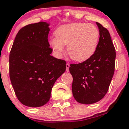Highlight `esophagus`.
I'll return each mask as SVG.
<instances>
[{"label":"esophagus","instance_id":"esophagus-1","mask_svg":"<svg viewBox=\"0 0 129 129\" xmlns=\"http://www.w3.org/2000/svg\"><path fill=\"white\" fill-rule=\"evenodd\" d=\"M70 65L69 63H66V71H67V72H68L69 71V68H70Z\"/></svg>","mask_w":129,"mask_h":129}]
</instances>
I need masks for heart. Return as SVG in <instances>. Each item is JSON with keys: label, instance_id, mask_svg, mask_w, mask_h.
I'll list each match as a JSON object with an SVG mask.
<instances>
[{"label": "heart", "instance_id": "1", "mask_svg": "<svg viewBox=\"0 0 129 129\" xmlns=\"http://www.w3.org/2000/svg\"><path fill=\"white\" fill-rule=\"evenodd\" d=\"M52 46L57 53L67 52L73 60L83 62L91 58L95 53L99 41L100 34L95 25L86 23H73L61 25L56 30Z\"/></svg>", "mask_w": 129, "mask_h": 129}]
</instances>
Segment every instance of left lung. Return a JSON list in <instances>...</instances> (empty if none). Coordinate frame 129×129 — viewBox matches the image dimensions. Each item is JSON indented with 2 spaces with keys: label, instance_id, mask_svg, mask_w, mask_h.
Masks as SVG:
<instances>
[{
  "label": "left lung",
  "instance_id": "1",
  "mask_svg": "<svg viewBox=\"0 0 129 129\" xmlns=\"http://www.w3.org/2000/svg\"><path fill=\"white\" fill-rule=\"evenodd\" d=\"M100 37L98 48L90 58L71 64L72 92L81 104H91L101 100L109 89L115 69V50L108 30L96 22Z\"/></svg>",
  "mask_w": 129,
  "mask_h": 129
}]
</instances>
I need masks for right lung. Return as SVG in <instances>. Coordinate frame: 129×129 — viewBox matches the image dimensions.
Listing matches in <instances>:
<instances>
[{
    "instance_id": "obj_1",
    "label": "right lung",
    "mask_w": 129,
    "mask_h": 129,
    "mask_svg": "<svg viewBox=\"0 0 129 129\" xmlns=\"http://www.w3.org/2000/svg\"><path fill=\"white\" fill-rule=\"evenodd\" d=\"M50 24L40 22L18 31L9 56V74L17 98L28 107L49 101L54 84L66 70V61L51 56Z\"/></svg>"
}]
</instances>
